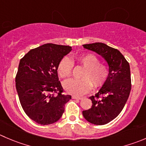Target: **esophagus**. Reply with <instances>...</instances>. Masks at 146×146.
Segmentation results:
<instances>
[{"instance_id":"esophagus-1","label":"esophagus","mask_w":146,"mask_h":146,"mask_svg":"<svg viewBox=\"0 0 146 146\" xmlns=\"http://www.w3.org/2000/svg\"><path fill=\"white\" fill-rule=\"evenodd\" d=\"M72 98H73V99H76V100H82V99H83V98H82V97H78V96H73V97H72Z\"/></svg>"}]
</instances>
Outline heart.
I'll list each match as a JSON object with an SVG mask.
<instances>
[{"mask_svg": "<svg viewBox=\"0 0 146 146\" xmlns=\"http://www.w3.org/2000/svg\"><path fill=\"white\" fill-rule=\"evenodd\" d=\"M74 61L85 68L81 75V79H70L63 83L66 91L74 96L86 94L91 88L100 87L105 83L109 75V70L106 64L100 63V59L93 54H82L74 57ZM73 62L69 58L61 59L58 66L57 71L60 77L66 78L71 74ZM92 83L91 84V83Z\"/></svg>", "mask_w": 146, "mask_h": 146, "instance_id": "obj_1", "label": "heart"}]
</instances>
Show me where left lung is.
<instances>
[{
	"mask_svg": "<svg viewBox=\"0 0 146 146\" xmlns=\"http://www.w3.org/2000/svg\"><path fill=\"white\" fill-rule=\"evenodd\" d=\"M83 48L100 55L107 62L109 75L101 88L90 96L92 107L83 111L86 121L94 125L108 123L122 111L131 90L128 62L121 52L103 43L83 45Z\"/></svg>",
	"mask_w": 146,
	"mask_h": 146,
	"instance_id": "8db88e82",
	"label": "left lung"
}]
</instances>
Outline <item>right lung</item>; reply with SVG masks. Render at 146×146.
Instances as JSON below:
<instances>
[{
	"mask_svg": "<svg viewBox=\"0 0 146 146\" xmlns=\"http://www.w3.org/2000/svg\"><path fill=\"white\" fill-rule=\"evenodd\" d=\"M68 46L47 43L32 49L21 59L15 87L23 111L40 125L54 123L61 118L71 96L63 95L58 66L71 51Z\"/></svg>",
	"mask_w": 146,
	"mask_h": 146,
	"instance_id": "1",
	"label": "right lung"
}]
</instances>
